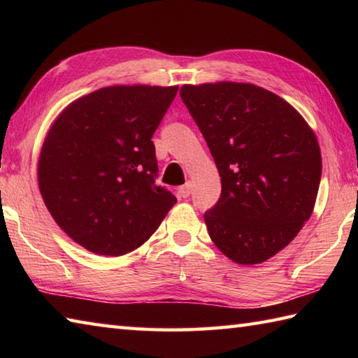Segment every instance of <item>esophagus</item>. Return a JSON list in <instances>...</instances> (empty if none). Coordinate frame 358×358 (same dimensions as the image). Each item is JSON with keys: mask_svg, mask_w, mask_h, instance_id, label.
Listing matches in <instances>:
<instances>
[{"mask_svg": "<svg viewBox=\"0 0 358 358\" xmlns=\"http://www.w3.org/2000/svg\"><path fill=\"white\" fill-rule=\"evenodd\" d=\"M192 192V181H186V185H183L180 187V195L183 196V199H187L189 195Z\"/></svg>", "mask_w": 358, "mask_h": 358, "instance_id": "34e87169", "label": "esophagus"}]
</instances>
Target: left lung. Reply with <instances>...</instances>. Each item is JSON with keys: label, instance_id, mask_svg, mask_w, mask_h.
Instances as JSON below:
<instances>
[{"label": "left lung", "instance_id": "obj_1", "mask_svg": "<svg viewBox=\"0 0 358 358\" xmlns=\"http://www.w3.org/2000/svg\"><path fill=\"white\" fill-rule=\"evenodd\" d=\"M180 95L222 178L204 214L210 240L238 264L269 260L313 215L322 178L314 131L283 98L250 83L185 85Z\"/></svg>", "mask_w": 358, "mask_h": 358}]
</instances>
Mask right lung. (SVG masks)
I'll use <instances>...</instances> for the list:
<instances>
[{"mask_svg":"<svg viewBox=\"0 0 358 358\" xmlns=\"http://www.w3.org/2000/svg\"><path fill=\"white\" fill-rule=\"evenodd\" d=\"M178 86H109L72 101L38 158V186L57 224L89 252L140 248L177 203L155 185L152 135Z\"/></svg>","mask_w":358,"mask_h":358,"instance_id":"add662e5","label":"right lung"}]
</instances>
